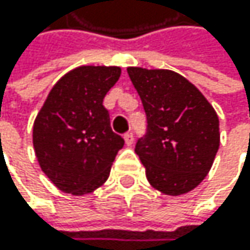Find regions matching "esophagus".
<instances>
[{"instance_id": "esophagus-1", "label": "esophagus", "mask_w": 250, "mask_h": 250, "mask_svg": "<svg viewBox=\"0 0 250 250\" xmlns=\"http://www.w3.org/2000/svg\"><path fill=\"white\" fill-rule=\"evenodd\" d=\"M124 142H126L127 147H130L132 144H133V135L132 133H126V135H124Z\"/></svg>"}]
</instances>
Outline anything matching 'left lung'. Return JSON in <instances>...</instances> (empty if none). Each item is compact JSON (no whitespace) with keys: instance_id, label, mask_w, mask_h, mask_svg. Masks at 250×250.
Segmentation results:
<instances>
[{"instance_id":"left-lung-1","label":"left lung","mask_w":250,"mask_h":250,"mask_svg":"<svg viewBox=\"0 0 250 250\" xmlns=\"http://www.w3.org/2000/svg\"><path fill=\"white\" fill-rule=\"evenodd\" d=\"M147 114V133L136 142L148 183L178 196L208 174L220 144L219 117L192 82L172 70L127 67Z\"/></svg>"}]
</instances>
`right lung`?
<instances>
[{
  "instance_id": "right-lung-1",
  "label": "right lung",
  "mask_w": 250,
  "mask_h": 250,
  "mask_svg": "<svg viewBox=\"0 0 250 250\" xmlns=\"http://www.w3.org/2000/svg\"><path fill=\"white\" fill-rule=\"evenodd\" d=\"M120 75L115 65L76 67L54 85L36 117V157L64 193H91L109 177L124 139L112 132L103 99Z\"/></svg>"
}]
</instances>
